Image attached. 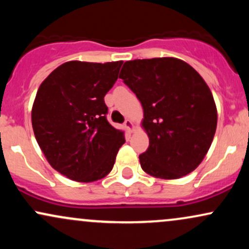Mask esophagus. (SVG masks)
I'll return each instance as SVG.
<instances>
[{
    "mask_svg": "<svg viewBox=\"0 0 249 249\" xmlns=\"http://www.w3.org/2000/svg\"><path fill=\"white\" fill-rule=\"evenodd\" d=\"M124 126L127 128L128 130V132H132L133 131V122L132 121H130V119H126V121H125V123H124Z\"/></svg>",
    "mask_w": 249,
    "mask_h": 249,
    "instance_id": "esophagus-1",
    "label": "esophagus"
}]
</instances>
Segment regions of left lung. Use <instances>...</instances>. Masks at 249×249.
<instances>
[{
  "mask_svg": "<svg viewBox=\"0 0 249 249\" xmlns=\"http://www.w3.org/2000/svg\"><path fill=\"white\" fill-rule=\"evenodd\" d=\"M119 78L136 93L144 110L142 126L150 145L139 156L142 170L160 179H179L205 158L216 130L218 112L210 88L181 59H134Z\"/></svg>",
  "mask_w": 249,
  "mask_h": 249,
  "instance_id": "left-lung-1",
  "label": "left lung"
}]
</instances>
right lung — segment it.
Listing matches in <instances>:
<instances>
[{
	"mask_svg": "<svg viewBox=\"0 0 249 249\" xmlns=\"http://www.w3.org/2000/svg\"><path fill=\"white\" fill-rule=\"evenodd\" d=\"M122 64L70 61L39 85L31 110L34 133L49 164L67 178L96 181L115 165L125 137L107 122L104 96Z\"/></svg>",
	"mask_w": 249,
	"mask_h": 249,
	"instance_id": "obj_1",
	"label": "right lung"
}]
</instances>
